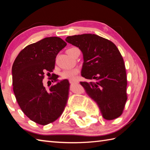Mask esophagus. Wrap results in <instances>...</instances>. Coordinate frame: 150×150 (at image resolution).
<instances>
[{"label": "esophagus", "mask_w": 150, "mask_h": 150, "mask_svg": "<svg viewBox=\"0 0 150 150\" xmlns=\"http://www.w3.org/2000/svg\"><path fill=\"white\" fill-rule=\"evenodd\" d=\"M69 82L71 84H73V83H76V82H77V81L76 80H74V79H69Z\"/></svg>", "instance_id": "obj_1"}]
</instances>
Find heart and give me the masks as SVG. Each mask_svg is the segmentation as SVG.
I'll return each mask as SVG.
<instances>
[{
    "mask_svg": "<svg viewBox=\"0 0 150 150\" xmlns=\"http://www.w3.org/2000/svg\"><path fill=\"white\" fill-rule=\"evenodd\" d=\"M78 49L77 47H71L67 50V53L70 56H73L74 54L75 51ZM79 73V69L77 68H71L64 69L61 72V76L63 79H75L77 77V75Z\"/></svg>",
    "mask_w": 150,
    "mask_h": 150,
    "instance_id": "1",
    "label": "heart"
}]
</instances>
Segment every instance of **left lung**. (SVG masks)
Segmentation results:
<instances>
[{"instance_id":"obj_1","label":"left lung","mask_w":150,"mask_h":150,"mask_svg":"<svg viewBox=\"0 0 150 150\" xmlns=\"http://www.w3.org/2000/svg\"><path fill=\"white\" fill-rule=\"evenodd\" d=\"M67 42L83 54L81 82L86 92L98 104L103 117L113 120L122 115L128 99L125 64L119 49L111 41L95 34L66 37Z\"/></svg>"}]
</instances>
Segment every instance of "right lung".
I'll return each instance as SVG.
<instances>
[{
    "instance_id": "right-lung-1",
    "label": "right lung",
    "mask_w": 150,
    "mask_h": 150,
    "mask_svg": "<svg viewBox=\"0 0 150 150\" xmlns=\"http://www.w3.org/2000/svg\"><path fill=\"white\" fill-rule=\"evenodd\" d=\"M66 45L59 37L44 38L24 47L12 66L13 92L19 106L30 120L40 125L55 121L68 102V80L58 82L47 89L42 82L44 73L53 72L57 54ZM58 77L54 75L52 82H57Z\"/></svg>"
}]
</instances>
